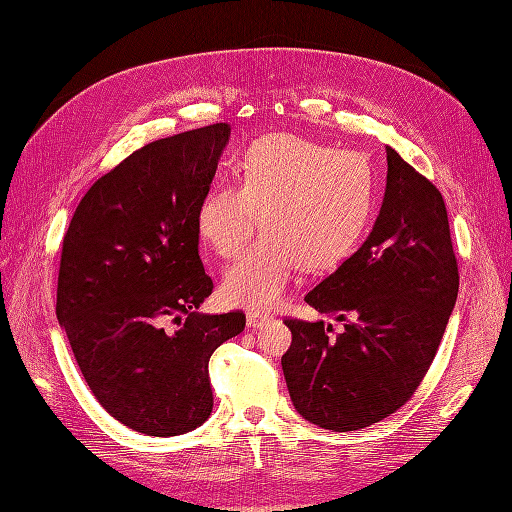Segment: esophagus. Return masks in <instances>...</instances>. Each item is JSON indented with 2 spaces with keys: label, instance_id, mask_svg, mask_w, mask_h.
I'll use <instances>...</instances> for the list:
<instances>
[{
  "label": "esophagus",
  "instance_id": "1",
  "mask_svg": "<svg viewBox=\"0 0 512 512\" xmlns=\"http://www.w3.org/2000/svg\"><path fill=\"white\" fill-rule=\"evenodd\" d=\"M273 320V316H269V314H260V312H250L247 314V329H260V327H265V324H269Z\"/></svg>",
  "mask_w": 512,
  "mask_h": 512
}]
</instances>
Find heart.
<instances>
[{
    "label": "heart",
    "instance_id": "b5f03b06",
    "mask_svg": "<svg viewBox=\"0 0 512 512\" xmlns=\"http://www.w3.org/2000/svg\"><path fill=\"white\" fill-rule=\"evenodd\" d=\"M374 205L376 175L365 153L269 134L247 147L237 185H215L203 196L196 228L215 254L232 258L260 222L265 235L226 269L222 299L265 312L282 303L303 265L327 269L346 258Z\"/></svg>",
    "mask_w": 512,
    "mask_h": 512
}]
</instances>
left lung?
I'll return each mask as SVG.
<instances>
[{
  "instance_id": "left-lung-1",
  "label": "left lung",
  "mask_w": 512,
  "mask_h": 512,
  "mask_svg": "<svg viewBox=\"0 0 512 512\" xmlns=\"http://www.w3.org/2000/svg\"><path fill=\"white\" fill-rule=\"evenodd\" d=\"M386 188L365 243L307 292L320 314L286 320L282 369L294 408L324 429L356 431L399 410L425 378L457 301L459 271L444 198L386 147Z\"/></svg>"
}]
</instances>
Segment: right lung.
Here are the masks:
<instances>
[{"instance_id": "right-lung-1", "label": "right lung", "mask_w": 512, "mask_h": 512, "mask_svg": "<svg viewBox=\"0 0 512 512\" xmlns=\"http://www.w3.org/2000/svg\"><path fill=\"white\" fill-rule=\"evenodd\" d=\"M228 123L160 138L100 177L61 250L57 320L100 406L147 436H181L213 410L209 359L245 314H200L213 282L196 211Z\"/></svg>"}]
</instances>
